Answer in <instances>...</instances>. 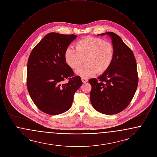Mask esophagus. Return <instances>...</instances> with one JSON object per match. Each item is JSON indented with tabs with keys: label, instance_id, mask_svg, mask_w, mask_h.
<instances>
[{
	"label": "esophagus",
	"instance_id": "1",
	"mask_svg": "<svg viewBox=\"0 0 157 157\" xmlns=\"http://www.w3.org/2000/svg\"><path fill=\"white\" fill-rule=\"evenodd\" d=\"M81 79H82V81L83 83H86V82H87L88 81V80L87 79L85 78H82Z\"/></svg>",
	"mask_w": 157,
	"mask_h": 157
}]
</instances>
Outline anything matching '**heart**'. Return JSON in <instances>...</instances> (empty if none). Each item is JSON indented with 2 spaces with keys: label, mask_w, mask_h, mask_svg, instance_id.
<instances>
[{
  "label": "heart",
  "mask_w": 157,
  "mask_h": 157,
  "mask_svg": "<svg viewBox=\"0 0 157 157\" xmlns=\"http://www.w3.org/2000/svg\"><path fill=\"white\" fill-rule=\"evenodd\" d=\"M113 58V47L109 42L98 37H83L76 44V49L68 47L65 59L72 68L78 67L85 59L86 64L76 69L75 73L82 78L102 74L110 67Z\"/></svg>",
  "instance_id": "b5f03b06"
}]
</instances>
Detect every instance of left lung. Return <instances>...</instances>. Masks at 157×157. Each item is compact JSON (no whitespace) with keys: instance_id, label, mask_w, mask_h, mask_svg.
Returning <instances> with one entry per match:
<instances>
[{"instance_id":"obj_1","label":"left lung","mask_w":157,"mask_h":157,"mask_svg":"<svg viewBox=\"0 0 157 157\" xmlns=\"http://www.w3.org/2000/svg\"><path fill=\"white\" fill-rule=\"evenodd\" d=\"M108 35L113 47V58L109 67L97 79L89 80L92 86L90 100L95 110L113 115L124 110L130 104L137 89L136 62L131 49L112 32Z\"/></svg>"}]
</instances>
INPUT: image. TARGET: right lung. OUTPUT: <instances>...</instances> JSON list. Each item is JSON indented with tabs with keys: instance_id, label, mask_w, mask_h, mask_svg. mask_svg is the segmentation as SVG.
I'll use <instances>...</instances> for the list:
<instances>
[{
	"instance_id": "add662e5",
	"label": "right lung",
	"mask_w": 157,
	"mask_h": 157,
	"mask_svg": "<svg viewBox=\"0 0 157 157\" xmlns=\"http://www.w3.org/2000/svg\"><path fill=\"white\" fill-rule=\"evenodd\" d=\"M75 35L47 34L30 53L27 67V88L37 108L49 115H58L71 107L81 78L65 59V52ZM69 81L63 84V81Z\"/></svg>"
}]
</instances>
